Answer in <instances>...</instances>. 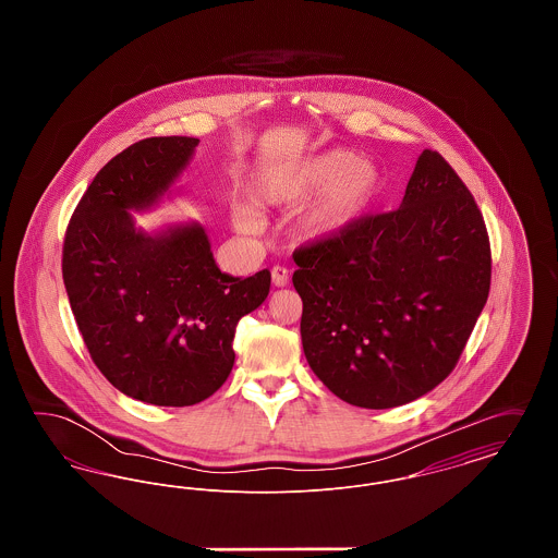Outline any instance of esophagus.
<instances>
[{
  "label": "esophagus",
  "mask_w": 558,
  "mask_h": 558,
  "mask_svg": "<svg viewBox=\"0 0 558 558\" xmlns=\"http://www.w3.org/2000/svg\"><path fill=\"white\" fill-rule=\"evenodd\" d=\"M271 282H274V287H287L289 284V269L282 266L271 267Z\"/></svg>",
  "instance_id": "obj_1"
}]
</instances>
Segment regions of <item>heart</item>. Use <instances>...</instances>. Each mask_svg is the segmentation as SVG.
Wrapping results in <instances>:
<instances>
[{
	"label": "heart",
	"mask_w": 558,
	"mask_h": 558,
	"mask_svg": "<svg viewBox=\"0 0 558 558\" xmlns=\"http://www.w3.org/2000/svg\"><path fill=\"white\" fill-rule=\"evenodd\" d=\"M383 190L385 178L376 165L345 148H332L271 171L259 186V198L271 207L296 209L318 195L299 213L294 230L307 242H319L337 239L360 223ZM232 219L242 234L262 230L259 215L248 207H236Z\"/></svg>",
	"instance_id": "heart-1"
}]
</instances>
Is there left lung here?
Instances as JSON below:
<instances>
[{
	"instance_id": "8db88e82",
	"label": "left lung",
	"mask_w": 558,
	"mask_h": 558,
	"mask_svg": "<svg viewBox=\"0 0 558 558\" xmlns=\"http://www.w3.org/2000/svg\"><path fill=\"white\" fill-rule=\"evenodd\" d=\"M310 368L351 405L433 391L458 364L489 294L492 253L469 187L423 150L399 209L292 253Z\"/></svg>"
}]
</instances>
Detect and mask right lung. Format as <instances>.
<instances>
[{
    "instance_id": "right-lung-1",
    "label": "right lung",
    "mask_w": 558,
    "mask_h": 558,
    "mask_svg": "<svg viewBox=\"0 0 558 558\" xmlns=\"http://www.w3.org/2000/svg\"><path fill=\"white\" fill-rule=\"evenodd\" d=\"M196 137H146L108 160L66 228L62 278L87 351L121 393L194 405L226 383L234 332L269 292L267 269L223 274L198 221L135 228L186 171Z\"/></svg>"
}]
</instances>
